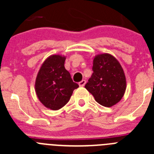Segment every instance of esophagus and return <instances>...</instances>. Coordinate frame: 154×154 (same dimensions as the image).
I'll return each mask as SVG.
<instances>
[{
    "mask_svg": "<svg viewBox=\"0 0 154 154\" xmlns=\"http://www.w3.org/2000/svg\"><path fill=\"white\" fill-rule=\"evenodd\" d=\"M85 83H86V81H85V80H82L80 82H79V85L80 87H83L84 85H85Z\"/></svg>",
    "mask_w": 154,
    "mask_h": 154,
    "instance_id": "obj_1",
    "label": "esophagus"
}]
</instances>
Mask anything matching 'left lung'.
I'll return each instance as SVG.
<instances>
[{
  "instance_id": "obj_1",
  "label": "left lung",
  "mask_w": 154,
  "mask_h": 154,
  "mask_svg": "<svg viewBox=\"0 0 154 154\" xmlns=\"http://www.w3.org/2000/svg\"><path fill=\"white\" fill-rule=\"evenodd\" d=\"M91 78L85 88L95 100L106 107H111L120 101L126 89L124 71L119 61L109 53L96 55Z\"/></svg>"
}]
</instances>
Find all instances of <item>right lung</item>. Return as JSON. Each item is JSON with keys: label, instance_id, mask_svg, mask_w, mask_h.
<instances>
[{"label": "right lung", "instance_id": "right-lung-1", "mask_svg": "<svg viewBox=\"0 0 154 154\" xmlns=\"http://www.w3.org/2000/svg\"><path fill=\"white\" fill-rule=\"evenodd\" d=\"M66 57L52 55L42 63L35 79V92L39 101L51 110H58L69 101L79 85L65 68Z\"/></svg>", "mask_w": 154, "mask_h": 154}]
</instances>
